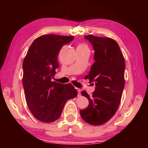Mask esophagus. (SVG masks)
<instances>
[{"label":"esophagus","mask_w":148,"mask_h":148,"mask_svg":"<svg viewBox=\"0 0 148 148\" xmlns=\"http://www.w3.org/2000/svg\"><path fill=\"white\" fill-rule=\"evenodd\" d=\"M76 90H77V91L78 92V94H77V96L78 97H79L80 95H81V93H80V92H81V89H80L79 88H77V87H76Z\"/></svg>","instance_id":"34e87169"}]
</instances>
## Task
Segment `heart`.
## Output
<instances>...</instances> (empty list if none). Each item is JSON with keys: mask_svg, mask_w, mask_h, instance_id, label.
<instances>
[{"mask_svg": "<svg viewBox=\"0 0 148 148\" xmlns=\"http://www.w3.org/2000/svg\"><path fill=\"white\" fill-rule=\"evenodd\" d=\"M77 47H87L86 46V45L85 44H79L78 46H77Z\"/></svg>", "mask_w": 148, "mask_h": 148, "instance_id": "obj_1", "label": "heart"}]
</instances>
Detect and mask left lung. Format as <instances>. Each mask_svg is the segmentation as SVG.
<instances>
[{"label":"left lung","mask_w":148,"mask_h":148,"mask_svg":"<svg viewBox=\"0 0 148 148\" xmlns=\"http://www.w3.org/2000/svg\"><path fill=\"white\" fill-rule=\"evenodd\" d=\"M84 38L92 44L95 61L86 78L95 82L96 87L91 96L82 91V95L88 99L89 105L79 113L87 123L101 125L114 116L119 106L125 86V59L114 40L91 34Z\"/></svg>","instance_id":"obj_1"}]
</instances>
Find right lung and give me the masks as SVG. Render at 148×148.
Returning <instances> with one entry per match:
<instances>
[{"label": "right lung", "instance_id": "add662e5", "mask_svg": "<svg viewBox=\"0 0 148 148\" xmlns=\"http://www.w3.org/2000/svg\"><path fill=\"white\" fill-rule=\"evenodd\" d=\"M74 36L42 35L35 39L23 62V86L27 105L34 117L44 123L59 118L66 102L76 97L72 84L51 82L59 67L60 49Z\"/></svg>", "mask_w": 148, "mask_h": 148}]
</instances>
